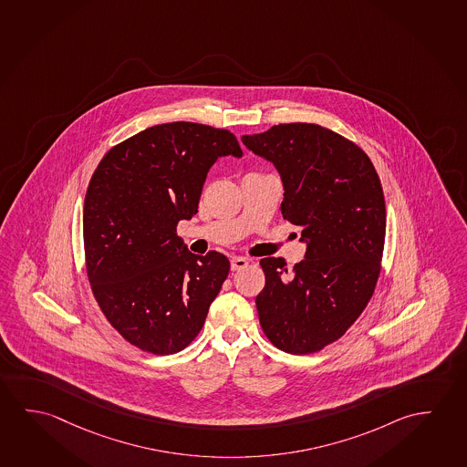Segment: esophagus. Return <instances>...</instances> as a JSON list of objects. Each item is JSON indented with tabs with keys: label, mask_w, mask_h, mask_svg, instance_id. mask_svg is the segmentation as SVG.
<instances>
[{
	"label": "esophagus",
	"mask_w": 467,
	"mask_h": 467,
	"mask_svg": "<svg viewBox=\"0 0 467 467\" xmlns=\"http://www.w3.org/2000/svg\"><path fill=\"white\" fill-rule=\"evenodd\" d=\"M230 266H232V271H242L244 267L248 266V259L237 256V258H234L230 261Z\"/></svg>",
	"instance_id": "obj_1"
}]
</instances>
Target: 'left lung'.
<instances>
[{
    "label": "left lung",
    "mask_w": 467,
    "mask_h": 467,
    "mask_svg": "<svg viewBox=\"0 0 467 467\" xmlns=\"http://www.w3.org/2000/svg\"><path fill=\"white\" fill-rule=\"evenodd\" d=\"M242 141L275 163L285 190L282 215L308 244L292 271L282 258L259 261L266 277L256 296L259 325L284 352L315 354L346 334L377 287L386 235L381 182L360 146L325 126L281 123Z\"/></svg>",
    "instance_id": "left-lung-1"
}]
</instances>
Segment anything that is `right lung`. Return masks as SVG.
Segmentation results:
<instances>
[{
  "label": "right lung",
  "instance_id": "obj_1",
  "mask_svg": "<svg viewBox=\"0 0 467 467\" xmlns=\"http://www.w3.org/2000/svg\"><path fill=\"white\" fill-rule=\"evenodd\" d=\"M230 154L242 149L229 130L163 123L113 146L90 177L82 214L90 289L111 327L142 352L190 346L229 275L227 256L188 252L177 225L198 213L211 165Z\"/></svg>",
  "mask_w": 467,
  "mask_h": 467
}]
</instances>
